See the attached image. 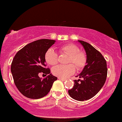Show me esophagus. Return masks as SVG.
Listing matches in <instances>:
<instances>
[{"label":"esophagus","instance_id":"obj_1","mask_svg":"<svg viewBox=\"0 0 122 122\" xmlns=\"http://www.w3.org/2000/svg\"><path fill=\"white\" fill-rule=\"evenodd\" d=\"M58 79L61 80V81H64L66 80L65 78H62V77H58Z\"/></svg>","mask_w":122,"mask_h":122}]
</instances>
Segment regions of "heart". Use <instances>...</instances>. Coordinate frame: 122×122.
<instances>
[{"label": "heart", "instance_id": "b5f03b06", "mask_svg": "<svg viewBox=\"0 0 122 122\" xmlns=\"http://www.w3.org/2000/svg\"><path fill=\"white\" fill-rule=\"evenodd\" d=\"M61 53L68 55V63L73 64L59 65L54 66L52 69V72L55 76L59 77H65L71 75L75 72V68L77 70H80L85 66L86 63V56L85 53L79 51V49L73 44H67L60 47ZM45 60L48 64L54 65L58 63V56L57 52L53 49H49L45 54Z\"/></svg>", "mask_w": 122, "mask_h": 122}]
</instances>
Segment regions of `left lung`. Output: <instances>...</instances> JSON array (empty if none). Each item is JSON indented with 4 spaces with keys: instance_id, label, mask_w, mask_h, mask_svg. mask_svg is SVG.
Instances as JSON below:
<instances>
[{
    "instance_id": "obj_1",
    "label": "left lung",
    "mask_w": 122,
    "mask_h": 122,
    "mask_svg": "<svg viewBox=\"0 0 122 122\" xmlns=\"http://www.w3.org/2000/svg\"><path fill=\"white\" fill-rule=\"evenodd\" d=\"M77 41L86 52V65L77 76L83 79L74 80L68 94L74 100L82 101L92 98L101 89L106 81L107 68L105 58L98 50L86 41Z\"/></svg>"
}]
</instances>
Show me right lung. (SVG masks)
<instances>
[{
  "label": "right lung",
  "instance_id": "right-lung-1",
  "mask_svg": "<svg viewBox=\"0 0 122 122\" xmlns=\"http://www.w3.org/2000/svg\"><path fill=\"white\" fill-rule=\"evenodd\" d=\"M56 42L54 40L41 39L24 46L14 56L11 72L14 83L20 93L26 97L39 99L50 92L57 77L46 68L45 54ZM41 72L48 75L44 79L38 74Z\"/></svg>",
  "mask_w": 122,
  "mask_h": 122
}]
</instances>
